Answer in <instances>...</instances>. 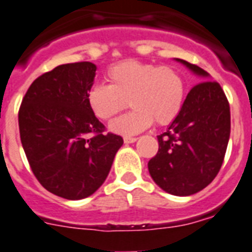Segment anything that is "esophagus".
Segmentation results:
<instances>
[{"mask_svg":"<svg viewBox=\"0 0 252 252\" xmlns=\"http://www.w3.org/2000/svg\"><path fill=\"white\" fill-rule=\"evenodd\" d=\"M137 140V137H132V136H125L124 137V141L126 144H131V143H135Z\"/></svg>","mask_w":252,"mask_h":252,"instance_id":"34e87169","label":"esophagus"}]
</instances>
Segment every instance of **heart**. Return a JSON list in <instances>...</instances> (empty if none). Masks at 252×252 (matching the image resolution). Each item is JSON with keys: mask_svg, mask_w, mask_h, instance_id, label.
<instances>
[{"mask_svg": "<svg viewBox=\"0 0 252 252\" xmlns=\"http://www.w3.org/2000/svg\"><path fill=\"white\" fill-rule=\"evenodd\" d=\"M108 85L96 84L88 92L90 111L102 121L111 120L127 104L132 111L109 125L120 135H134L154 122L167 126L175 121L185 102L186 83L176 68L136 60L116 63L107 70Z\"/></svg>", "mask_w": 252, "mask_h": 252, "instance_id": "b5f03b06", "label": "heart"}]
</instances>
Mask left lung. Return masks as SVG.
Listing matches in <instances>:
<instances>
[{"instance_id":"1","label":"left lung","mask_w":252,"mask_h":252,"mask_svg":"<svg viewBox=\"0 0 252 252\" xmlns=\"http://www.w3.org/2000/svg\"><path fill=\"white\" fill-rule=\"evenodd\" d=\"M201 79L185 99L168 130L158 135L159 149L148 163L152 178L165 192L189 196L205 189L218 175L231 134L229 103L206 71L177 59Z\"/></svg>"}]
</instances>
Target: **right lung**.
<instances>
[{
	"mask_svg": "<svg viewBox=\"0 0 252 252\" xmlns=\"http://www.w3.org/2000/svg\"><path fill=\"white\" fill-rule=\"evenodd\" d=\"M95 70L92 62L60 64L36 77L19 109L30 168L43 188L63 199L95 192L124 144L121 136L105 134L88 105Z\"/></svg>",
	"mask_w": 252,
	"mask_h": 252,
	"instance_id": "obj_1",
	"label": "right lung"
}]
</instances>
